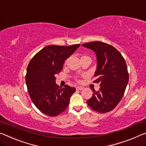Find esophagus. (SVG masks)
I'll list each match as a JSON object with an SVG mask.
<instances>
[{
	"label": "esophagus",
	"mask_w": 146,
	"mask_h": 146,
	"mask_svg": "<svg viewBox=\"0 0 146 146\" xmlns=\"http://www.w3.org/2000/svg\"><path fill=\"white\" fill-rule=\"evenodd\" d=\"M83 88H84L82 87V86H77V88H76V89L79 90H83Z\"/></svg>",
	"instance_id": "esophagus-1"
}]
</instances>
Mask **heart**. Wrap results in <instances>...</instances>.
<instances>
[{"mask_svg":"<svg viewBox=\"0 0 146 146\" xmlns=\"http://www.w3.org/2000/svg\"><path fill=\"white\" fill-rule=\"evenodd\" d=\"M85 58H90V59H91V58H90V57L89 56H88V55H86V54H83V55H82L81 60H82V59H85ZM66 62H67V60L66 61V62H65V63L66 64Z\"/></svg>","mask_w":146,"mask_h":146,"instance_id":"1","label":"heart"}]
</instances>
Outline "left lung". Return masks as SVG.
I'll return each mask as SVG.
<instances>
[{
    "label": "left lung",
    "mask_w": 146,
    "mask_h": 146,
    "mask_svg": "<svg viewBox=\"0 0 146 146\" xmlns=\"http://www.w3.org/2000/svg\"><path fill=\"white\" fill-rule=\"evenodd\" d=\"M96 52L98 60L95 73V83H99L98 92L87 104L92 109L100 113L112 110L123 98L129 81V73L124 58L116 48L101 41H93L82 45Z\"/></svg>",
    "instance_id": "8db88e82"
}]
</instances>
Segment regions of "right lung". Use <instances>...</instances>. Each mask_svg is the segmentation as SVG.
Returning <instances> with one entry per match:
<instances>
[{"label": "right lung", "mask_w": 146, "mask_h": 146, "mask_svg": "<svg viewBox=\"0 0 146 146\" xmlns=\"http://www.w3.org/2000/svg\"><path fill=\"white\" fill-rule=\"evenodd\" d=\"M48 45L44 47L30 61L25 77L31 100L41 112L54 117L68 108L69 99L76 89L56 84V76L62 70L66 60L79 47Z\"/></svg>", "instance_id": "right-lung-1"}]
</instances>
